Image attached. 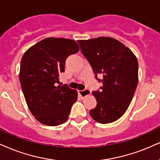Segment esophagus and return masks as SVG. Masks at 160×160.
Here are the masks:
<instances>
[{"label":"esophagus","instance_id":"esophagus-1","mask_svg":"<svg viewBox=\"0 0 160 160\" xmlns=\"http://www.w3.org/2000/svg\"><path fill=\"white\" fill-rule=\"evenodd\" d=\"M78 93H79L81 98H84V97H86L87 96L90 95V94H91V91H90V90L86 89L84 90H79V91H78Z\"/></svg>","mask_w":160,"mask_h":160}]
</instances>
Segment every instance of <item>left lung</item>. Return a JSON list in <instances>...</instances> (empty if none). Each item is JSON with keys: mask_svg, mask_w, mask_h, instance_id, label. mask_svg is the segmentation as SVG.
<instances>
[{"mask_svg": "<svg viewBox=\"0 0 160 160\" xmlns=\"http://www.w3.org/2000/svg\"><path fill=\"white\" fill-rule=\"evenodd\" d=\"M82 52L91 65L101 91H92L97 105L90 110L92 119L111 123L128 110L138 84V61L128 47L110 37L78 40ZM97 74L103 79L98 80Z\"/></svg>", "mask_w": 160, "mask_h": 160, "instance_id": "left-lung-1", "label": "left lung"}]
</instances>
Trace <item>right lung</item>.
I'll use <instances>...</instances> for the list:
<instances>
[{"label":"right lung","instance_id":"right-lung-1","mask_svg":"<svg viewBox=\"0 0 160 160\" xmlns=\"http://www.w3.org/2000/svg\"><path fill=\"white\" fill-rule=\"evenodd\" d=\"M76 41L47 38L27 50L21 59L19 78L30 112L39 122L57 126L68 119L78 92L68 86H56L64 72L65 61L78 52Z\"/></svg>","mask_w":160,"mask_h":160}]
</instances>
